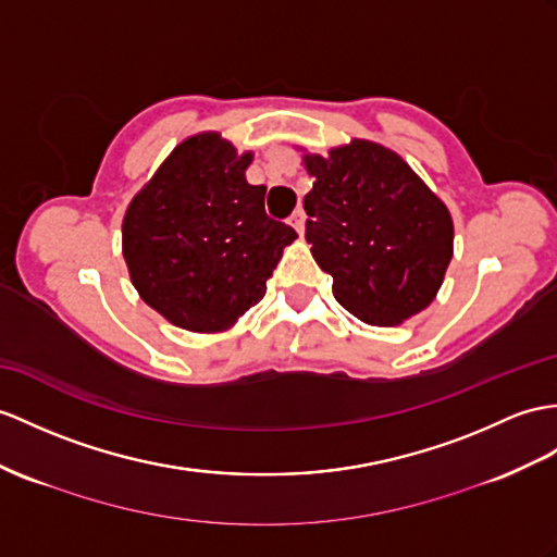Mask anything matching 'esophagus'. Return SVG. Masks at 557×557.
<instances>
[{
  "mask_svg": "<svg viewBox=\"0 0 557 557\" xmlns=\"http://www.w3.org/2000/svg\"><path fill=\"white\" fill-rule=\"evenodd\" d=\"M290 226L295 228L297 234H305V210H295V214L290 216Z\"/></svg>",
  "mask_w": 557,
  "mask_h": 557,
  "instance_id": "1",
  "label": "esophagus"
}]
</instances>
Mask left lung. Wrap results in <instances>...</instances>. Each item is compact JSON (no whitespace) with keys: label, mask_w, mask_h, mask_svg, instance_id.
Listing matches in <instances>:
<instances>
[{"label":"left lung","mask_w":557,"mask_h":557,"mask_svg":"<svg viewBox=\"0 0 557 557\" xmlns=\"http://www.w3.org/2000/svg\"><path fill=\"white\" fill-rule=\"evenodd\" d=\"M307 243L333 295L371 325H397L437 297L454 257L449 208L399 153L369 139L305 153Z\"/></svg>","instance_id":"left-lung-1"}]
</instances>
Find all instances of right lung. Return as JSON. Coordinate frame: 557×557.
Listing matches in <instances>:
<instances>
[{
	"label": "right lung",
	"instance_id": "right-lung-1",
	"mask_svg": "<svg viewBox=\"0 0 557 557\" xmlns=\"http://www.w3.org/2000/svg\"><path fill=\"white\" fill-rule=\"evenodd\" d=\"M252 153L220 132L184 139L132 198L122 257L141 300L191 333H222L257 305L297 234L264 212Z\"/></svg>",
	"mask_w": 557,
	"mask_h": 557
}]
</instances>
